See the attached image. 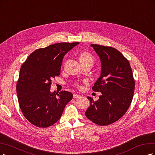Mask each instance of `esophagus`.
Wrapping results in <instances>:
<instances>
[{
    "label": "esophagus",
    "mask_w": 155,
    "mask_h": 155,
    "mask_svg": "<svg viewBox=\"0 0 155 155\" xmlns=\"http://www.w3.org/2000/svg\"><path fill=\"white\" fill-rule=\"evenodd\" d=\"M81 96L80 95V94H73V98H79V97H81Z\"/></svg>",
    "instance_id": "34e87169"
}]
</instances>
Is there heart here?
<instances>
[{"label": "heart", "instance_id": "1", "mask_svg": "<svg viewBox=\"0 0 155 155\" xmlns=\"http://www.w3.org/2000/svg\"><path fill=\"white\" fill-rule=\"evenodd\" d=\"M78 60L81 64H93L94 62V58L91 54L88 52H82L79 54ZM77 85V84H76Z\"/></svg>", "mask_w": 155, "mask_h": 155}]
</instances>
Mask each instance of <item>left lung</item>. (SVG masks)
Listing matches in <instances>:
<instances>
[{"label": "left lung", "instance_id": "obj_1", "mask_svg": "<svg viewBox=\"0 0 155 155\" xmlns=\"http://www.w3.org/2000/svg\"><path fill=\"white\" fill-rule=\"evenodd\" d=\"M101 62V73L92 89L101 93L99 99L90 101L86 117L100 126L117 121L130 106L134 91V81L129 61L117 49L91 44Z\"/></svg>", "mask_w": 155, "mask_h": 155}]
</instances>
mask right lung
Instances as JSON below:
<instances>
[{
  "instance_id": "obj_1",
  "label": "right lung",
  "mask_w": 155,
  "mask_h": 155,
  "mask_svg": "<svg viewBox=\"0 0 155 155\" xmlns=\"http://www.w3.org/2000/svg\"><path fill=\"white\" fill-rule=\"evenodd\" d=\"M78 44L57 43L37 49L22 64L17 93L24 117L34 126L48 127L56 123L73 98L71 92L57 94L51 93L50 88L52 80L61 73L64 55Z\"/></svg>"
}]
</instances>
